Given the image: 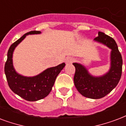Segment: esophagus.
<instances>
[{"label":"esophagus","mask_w":126,"mask_h":126,"mask_svg":"<svg viewBox=\"0 0 126 126\" xmlns=\"http://www.w3.org/2000/svg\"><path fill=\"white\" fill-rule=\"evenodd\" d=\"M74 61V59L73 57H67L65 61H66V63H72V62H73Z\"/></svg>","instance_id":"obj_1"}]
</instances>
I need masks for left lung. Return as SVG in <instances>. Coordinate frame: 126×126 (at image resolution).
Returning a JSON list of instances; mask_svg holds the SVG:
<instances>
[{
    "mask_svg": "<svg viewBox=\"0 0 126 126\" xmlns=\"http://www.w3.org/2000/svg\"><path fill=\"white\" fill-rule=\"evenodd\" d=\"M94 41L112 49L109 71L100 77H94L83 65L73 63L75 67L73 79L75 86L82 96L92 99H99L109 94L118 84L122 71V57L116 42L112 37L98 32V36L95 37Z\"/></svg>",
    "mask_w": 126,
    "mask_h": 126,
    "instance_id": "1",
    "label": "left lung"
}]
</instances>
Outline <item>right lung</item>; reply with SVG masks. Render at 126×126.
Listing matches in <instances>:
<instances>
[{
	"instance_id": "add662e5",
	"label": "right lung",
	"mask_w": 126,
	"mask_h": 126,
	"mask_svg": "<svg viewBox=\"0 0 126 126\" xmlns=\"http://www.w3.org/2000/svg\"><path fill=\"white\" fill-rule=\"evenodd\" d=\"M40 31H31L25 33L10 46L8 51L4 73L10 89L15 94L28 101H37L47 96L52 89L57 77L65 66L63 63L56 67L48 68L34 77H28L17 73L13 67L12 55L14 49L29 34H39Z\"/></svg>"
}]
</instances>
